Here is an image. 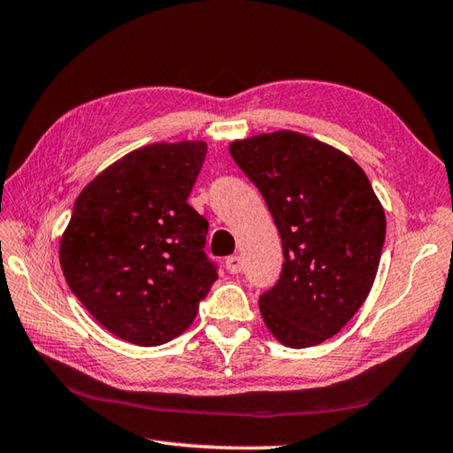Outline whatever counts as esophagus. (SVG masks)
Here are the masks:
<instances>
[{
  "label": "esophagus",
  "instance_id": "esophagus-1",
  "mask_svg": "<svg viewBox=\"0 0 453 453\" xmlns=\"http://www.w3.org/2000/svg\"><path fill=\"white\" fill-rule=\"evenodd\" d=\"M226 268L229 270V274H239L241 268H243V262H241V257L234 255V257H227L226 260Z\"/></svg>",
  "mask_w": 453,
  "mask_h": 453
}]
</instances>
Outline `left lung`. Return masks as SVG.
Segmentation results:
<instances>
[{"instance_id":"obj_1","label":"left lung","mask_w":453,"mask_h":453,"mask_svg":"<svg viewBox=\"0 0 453 453\" xmlns=\"http://www.w3.org/2000/svg\"><path fill=\"white\" fill-rule=\"evenodd\" d=\"M229 154L281 237V274L258 297L262 319L291 349L319 345L369 297L386 239L384 208L349 156L307 134H257L231 142Z\"/></svg>"}]
</instances>
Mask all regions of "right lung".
I'll use <instances>...</instances> for the list:
<instances>
[{"label":"right lung","instance_id":"obj_1","mask_svg":"<svg viewBox=\"0 0 453 453\" xmlns=\"http://www.w3.org/2000/svg\"><path fill=\"white\" fill-rule=\"evenodd\" d=\"M206 142H156L111 164L82 188L61 237L67 286L104 328L154 347L193 324L218 280L208 219L187 203Z\"/></svg>","mask_w":453,"mask_h":453}]
</instances>
